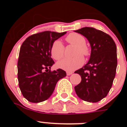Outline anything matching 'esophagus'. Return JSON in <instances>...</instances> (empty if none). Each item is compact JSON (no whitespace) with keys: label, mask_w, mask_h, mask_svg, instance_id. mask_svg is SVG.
Masks as SVG:
<instances>
[{"label":"esophagus","mask_w":127,"mask_h":127,"mask_svg":"<svg viewBox=\"0 0 127 127\" xmlns=\"http://www.w3.org/2000/svg\"><path fill=\"white\" fill-rule=\"evenodd\" d=\"M66 73H67V76H70V75L72 74V73H73V72H72V71H67L66 72Z\"/></svg>","instance_id":"obj_1"}]
</instances>
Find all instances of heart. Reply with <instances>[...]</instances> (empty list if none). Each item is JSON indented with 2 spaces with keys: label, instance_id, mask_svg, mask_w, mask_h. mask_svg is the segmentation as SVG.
Masks as SVG:
<instances>
[{
  "label": "heart",
  "instance_id": "obj_1",
  "mask_svg": "<svg viewBox=\"0 0 127 127\" xmlns=\"http://www.w3.org/2000/svg\"><path fill=\"white\" fill-rule=\"evenodd\" d=\"M65 40L72 45L75 46L74 50L73 58H65L59 61L57 65L59 68L67 71H72L80 67L83 64V57H87L90 55L89 48L86 46V39L83 35L77 33H71L66 37ZM51 55L55 60H60L64 56V46L59 40L54 41L50 50Z\"/></svg>",
  "mask_w": 127,
  "mask_h": 127
}]
</instances>
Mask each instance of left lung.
<instances>
[{"label":"left lung","mask_w":127,"mask_h":127,"mask_svg":"<svg viewBox=\"0 0 127 127\" xmlns=\"http://www.w3.org/2000/svg\"><path fill=\"white\" fill-rule=\"evenodd\" d=\"M74 32L85 37L91 46L88 63L74 72L81 77L80 83L74 87L75 91L81 99L97 102L107 96L115 77L116 44L110 35L94 28L84 27Z\"/></svg>","instance_id":"8db88e82"}]
</instances>
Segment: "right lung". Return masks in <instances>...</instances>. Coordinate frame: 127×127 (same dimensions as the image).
I'll list each match as a JSON object with an SVG mask.
<instances>
[{"label": "right lung", "instance_id": "add662e5", "mask_svg": "<svg viewBox=\"0 0 127 127\" xmlns=\"http://www.w3.org/2000/svg\"><path fill=\"white\" fill-rule=\"evenodd\" d=\"M67 33L45 31L32 35L20 48L18 79L22 95L30 102L39 103L50 97L58 80L66 76L61 69L51 71L53 42Z\"/></svg>", "mask_w": 127, "mask_h": 127}]
</instances>
